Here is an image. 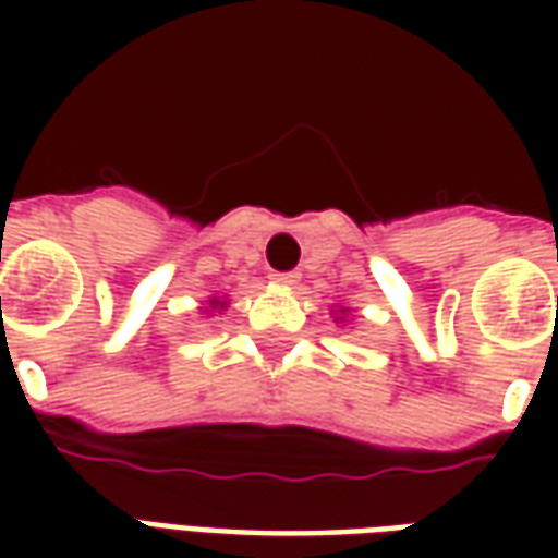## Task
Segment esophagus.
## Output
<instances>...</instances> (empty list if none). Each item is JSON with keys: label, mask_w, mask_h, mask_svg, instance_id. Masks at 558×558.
<instances>
[{"label": "esophagus", "mask_w": 558, "mask_h": 558, "mask_svg": "<svg viewBox=\"0 0 558 558\" xmlns=\"http://www.w3.org/2000/svg\"><path fill=\"white\" fill-rule=\"evenodd\" d=\"M271 280H275V283H280V287H292V283L299 280V275H295V271H275V275H271Z\"/></svg>", "instance_id": "obj_1"}]
</instances>
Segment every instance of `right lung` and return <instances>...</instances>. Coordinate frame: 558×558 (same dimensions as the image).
I'll return each mask as SVG.
<instances>
[{
  "mask_svg": "<svg viewBox=\"0 0 558 558\" xmlns=\"http://www.w3.org/2000/svg\"><path fill=\"white\" fill-rule=\"evenodd\" d=\"M227 302H218V299H211V307H223Z\"/></svg>",
  "mask_w": 558,
  "mask_h": 558,
  "instance_id": "obj_1",
  "label": "right lung"
}]
</instances>
